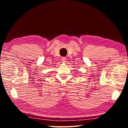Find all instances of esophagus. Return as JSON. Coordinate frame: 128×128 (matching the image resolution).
Returning <instances> with one entry per match:
<instances>
[{"label":"esophagus","instance_id":"1","mask_svg":"<svg viewBox=\"0 0 128 128\" xmlns=\"http://www.w3.org/2000/svg\"><path fill=\"white\" fill-rule=\"evenodd\" d=\"M62 60L63 62H66V59L65 58H62Z\"/></svg>","mask_w":128,"mask_h":128}]
</instances>
